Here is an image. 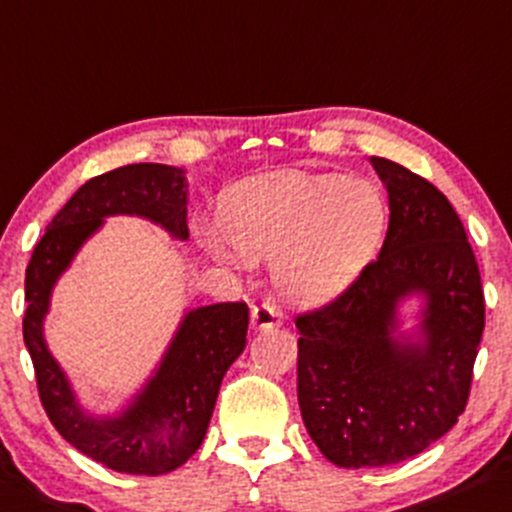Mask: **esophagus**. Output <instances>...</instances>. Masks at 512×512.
Wrapping results in <instances>:
<instances>
[{"instance_id":"obj_1","label":"esophagus","mask_w":512,"mask_h":512,"mask_svg":"<svg viewBox=\"0 0 512 512\" xmlns=\"http://www.w3.org/2000/svg\"><path fill=\"white\" fill-rule=\"evenodd\" d=\"M251 324H254V329L258 331L275 329V326L283 324V314L275 307V302L263 300L261 304H256V307L251 309Z\"/></svg>"}]
</instances>
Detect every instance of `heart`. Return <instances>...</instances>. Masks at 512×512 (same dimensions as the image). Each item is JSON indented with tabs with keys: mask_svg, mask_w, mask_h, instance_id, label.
I'll return each mask as SVG.
<instances>
[{
	"mask_svg": "<svg viewBox=\"0 0 512 512\" xmlns=\"http://www.w3.org/2000/svg\"><path fill=\"white\" fill-rule=\"evenodd\" d=\"M220 222L225 235L200 227V241L212 254L229 256L232 244L249 258L280 256L275 280L287 300L324 304L380 251L389 205L370 181L287 174L232 188Z\"/></svg>",
	"mask_w": 512,
	"mask_h": 512,
	"instance_id": "b5f03b06",
	"label": "heart"
}]
</instances>
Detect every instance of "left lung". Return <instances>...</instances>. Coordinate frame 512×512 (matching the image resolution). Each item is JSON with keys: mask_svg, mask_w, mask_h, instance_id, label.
Here are the masks:
<instances>
[{"mask_svg": "<svg viewBox=\"0 0 512 512\" xmlns=\"http://www.w3.org/2000/svg\"><path fill=\"white\" fill-rule=\"evenodd\" d=\"M389 193L380 256L336 300L295 319L297 401L329 462L384 467L421 455L467 409L484 333V290L462 220L433 183L372 157ZM427 302L419 338L395 307Z\"/></svg>", "mask_w": 512, "mask_h": 512, "instance_id": "1", "label": "left lung"}]
</instances>
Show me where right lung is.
Returning <instances> with one entry per match:
<instances>
[{
    "instance_id": "add662e5",
    "label": "right lung",
    "mask_w": 512,
    "mask_h": 512,
    "mask_svg": "<svg viewBox=\"0 0 512 512\" xmlns=\"http://www.w3.org/2000/svg\"><path fill=\"white\" fill-rule=\"evenodd\" d=\"M186 176L166 164H128L94 176L62 205L26 268L24 341L40 404L57 433L113 472H174L200 447L229 365L246 346L249 307L220 302L183 317L154 377L116 418H94L77 404L43 338L55 280L108 215H140L171 237L188 239Z\"/></svg>"
}]
</instances>
